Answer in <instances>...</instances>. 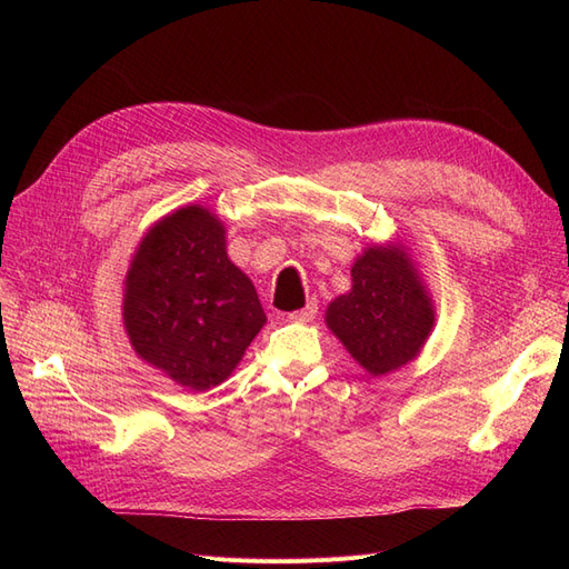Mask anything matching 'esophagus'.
I'll list each match as a JSON object with an SVG mask.
<instances>
[{"instance_id":"obj_1","label":"esophagus","mask_w":569,"mask_h":569,"mask_svg":"<svg viewBox=\"0 0 569 569\" xmlns=\"http://www.w3.org/2000/svg\"><path fill=\"white\" fill-rule=\"evenodd\" d=\"M316 313H318V306L311 301V303H308L306 308H301V311L289 313L287 318H289L291 322H311V320L316 318Z\"/></svg>"}]
</instances>
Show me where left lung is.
Wrapping results in <instances>:
<instances>
[{"instance_id":"left-lung-1","label":"left lung","mask_w":569,"mask_h":569,"mask_svg":"<svg viewBox=\"0 0 569 569\" xmlns=\"http://www.w3.org/2000/svg\"><path fill=\"white\" fill-rule=\"evenodd\" d=\"M437 308L406 244H368L351 266V289L325 311V325L356 363L382 377L416 360Z\"/></svg>"}]
</instances>
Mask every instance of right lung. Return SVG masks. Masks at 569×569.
Returning a JSON list of instances; mask_svg holds the SVG:
<instances>
[{
	"mask_svg": "<svg viewBox=\"0 0 569 569\" xmlns=\"http://www.w3.org/2000/svg\"><path fill=\"white\" fill-rule=\"evenodd\" d=\"M226 226L189 203L144 232L123 287V327L147 366L178 387L222 385L266 325L256 287L228 258Z\"/></svg>",
	"mask_w": 569,
	"mask_h": 569,
	"instance_id": "right-lung-1",
	"label": "right lung"
}]
</instances>
